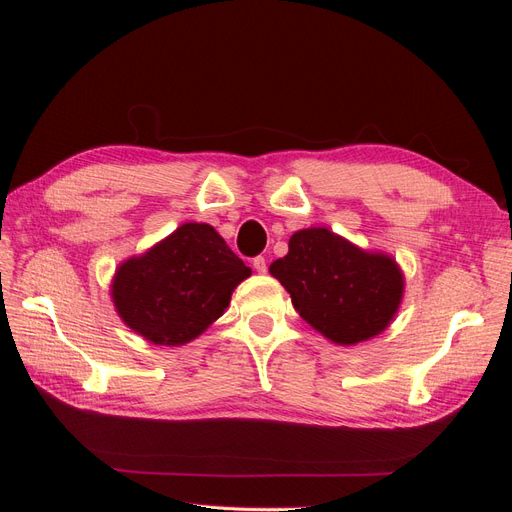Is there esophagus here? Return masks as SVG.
<instances>
[{
	"label": "esophagus",
	"instance_id": "34e87169",
	"mask_svg": "<svg viewBox=\"0 0 512 512\" xmlns=\"http://www.w3.org/2000/svg\"><path fill=\"white\" fill-rule=\"evenodd\" d=\"M252 265H254V269H256L258 273H267V260L262 258V256H256Z\"/></svg>",
	"mask_w": 512,
	"mask_h": 512
}]
</instances>
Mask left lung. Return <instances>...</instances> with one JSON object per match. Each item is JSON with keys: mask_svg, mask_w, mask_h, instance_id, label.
Instances as JSON below:
<instances>
[{"mask_svg": "<svg viewBox=\"0 0 512 512\" xmlns=\"http://www.w3.org/2000/svg\"><path fill=\"white\" fill-rule=\"evenodd\" d=\"M269 273L309 327L337 346L384 333L406 292L404 271L391 254L363 250L324 226L294 232L288 254L271 262Z\"/></svg>", "mask_w": 512, "mask_h": 512, "instance_id": "1", "label": "left lung"}]
</instances>
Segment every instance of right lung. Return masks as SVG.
Returning <instances> with one entry per match:
<instances>
[{
  "label": "right lung",
  "instance_id": "right-lung-1",
  "mask_svg": "<svg viewBox=\"0 0 512 512\" xmlns=\"http://www.w3.org/2000/svg\"><path fill=\"white\" fill-rule=\"evenodd\" d=\"M252 269L211 224L185 222L147 252L115 269V312L156 346H183L218 320Z\"/></svg>",
  "mask_w": 512,
  "mask_h": 512
}]
</instances>
